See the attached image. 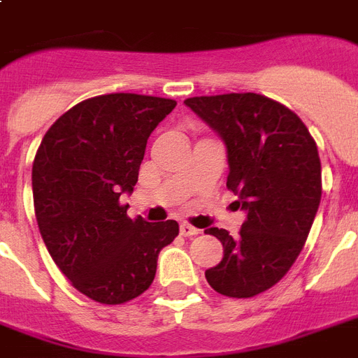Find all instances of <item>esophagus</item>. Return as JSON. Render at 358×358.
Instances as JSON below:
<instances>
[{
    "instance_id": "obj_1",
    "label": "esophagus",
    "mask_w": 358,
    "mask_h": 358,
    "mask_svg": "<svg viewBox=\"0 0 358 358\" xmlns=\"http://www.w3.org/2000/svg\"><path fill=\"white\" fill-rule=\"evenodd\" d=\"M180 234L182 236H196L199 234V229H195V227H191L189 223H180Z\"/></svg>"
}]
</instances>
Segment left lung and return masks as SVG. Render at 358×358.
Wrapping results in <instances>:
<instances>
[{
  "label": "left lung",
  "mask_w": 358,
  "mask_h": 358,
  "mask_svg": "<svg viewBox=\"0 0 358 358\" xmlns=\"http://www.w3.org/2000/svg\"><path fill=\"white\" fill-rule=\"evenodd\" d=\"M185 106L227 145L229 187L245 217L238 236L208 229L223 260L206 280L227 297H255L289 271L303 250L322 201V163L303 120L256 92L187 98Z\"/></svg>",
  "instance_id": "left-lung-1"
}]
</instances>
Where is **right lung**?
Returning a JSON list of instances; mask_svg holds the SVG:
<instances>
[{
  "label": "right lung",
  "mask_w": 358,
  "mask_h": 358,
  "mask_svg": "<svg viewBox=\"0 0 358 358\" xmlns=\"http://www.w3.org/2000/svg\"><path fill=\"white\" fill-rule=\"evenodd\" d=\"M169 98L113 92L76 103L48 129L33 162V202L48 252L72 286L102 305L150 288L159 250L178 236L169 219H129L146 141L174 109Z\"/></svg>",
  "instance_id": "obj_1"
}]
</instances>
